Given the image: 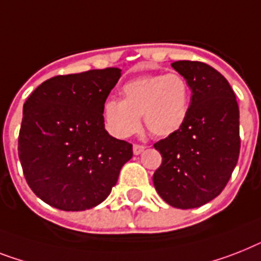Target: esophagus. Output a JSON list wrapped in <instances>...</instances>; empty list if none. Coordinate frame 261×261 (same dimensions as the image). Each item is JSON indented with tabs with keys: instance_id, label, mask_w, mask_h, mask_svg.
<instances>
[{
	"instance_id": "esophagus-1",
	"label": "esophagus",
	"mask_w": 261,
	"mask_h": 261,
	"mask_svg": "<svg viewBox=\"0 0 261 261\" xmlns=\"http://www.w3.org/2000/svg\"><path fill=\"white\" fill-rule=\"evenodd\" d=\"M146 147L143 145H138V143H135L134 146H133V151H134L135 155H139L143 150H145Z\"/></svg>"
}]
</instances>
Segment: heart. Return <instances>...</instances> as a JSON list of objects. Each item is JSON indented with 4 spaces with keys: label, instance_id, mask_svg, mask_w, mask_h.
Instances as JSON below:
<instances>
[{
    "label": "heart",
    "instance_id": "heart-1",
    "mask_svg": "<svg viewBox=\"0 0 261 261\" xmlns=\"http://www.w3.org/2000/svg\"><path fill=\"white\" fill-rule=\"evenodd\" d=\"M123 99H109L103 106L106 127L112 135L128 137L143 116L150 134L166 138L185 124L190 107V86L178 72L145 75L124 83Z\"/></svg>",
    "mask_w": 261,
    "mask_h": 261
}]
</instances>
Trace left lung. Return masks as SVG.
<instances>
[{
  "label": "left lung",
  "instance_id": "1",
  "mask_svg": "<svg viewBox=\"0 0 261 261\" xmlns=\"http://www.w3.org/2000/svg\"><path fill=\"white\" fill-rule=\"evenodd\" d=\"M171 67L189 83V115L178 133L154 143L162 164L152 182L165 202L193 209L219 196L236 167L239 106L228 80L211 65L179 60Z\"/></svg>",
  "mask_w": 261,
  "mask_h": 261
}]
</instances>
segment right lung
I'll list each match as a JSON object with an SVG mask.
<instances>
[{
	"label": "right lung",
	"instance_id": "obj_1",
	"mask_svg": "<svg viewBox=\"0 0 261 261\" xmlns=\"http://www.w3.org/2000/svg\"><path fill=\"white\" fill-rule=\"evenodd\" d=\"M119 68L50 77L22 110L18 158L36 196L60 211L79 212L109 197L133 145L106 131L103 106Z\"/></svg>",
	"mask_w": 261,
	"mask_h": 261
}]
</instances>
